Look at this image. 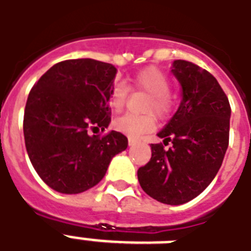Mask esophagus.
<instances>
[{"label":"esophagus","mask_w":251,"mask_h":251,"mask_svg":"<svg viewBox=\"0 0 251 251\" xmlns=\"http://www.w3.org/2000/svg\"><path fill=\"white\" fill-rule=\"evenodd\" d=\"M135 139H133V138H129V146H133V145H135Z\"/></svg>","instance_id":"1"}]
</instances>
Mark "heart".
Returning a JSON list of instances; mask_svg holds the SVG:
<instances>
[{
    "label": "heart",
    "instance_id": "heart-1",
    "mask_svg": "<svg viewBox=\"0 0 251 251\" xmlns=\"http://www.w3.org/2000/svg\"><path fill=\"white\" fill-rule=\"evenodd\" d=\"M171 79L161 69L150 66L142 69L131 78L130 88L149 94L143 112L146 114H125L114 120L113 127L129 138L137 139L143 134L156 129V117L167 120L175 108V96L171 94ZM130 88L125 83L114 84L109 94V105L116 112H121L126 105Z\"/></svg>",
    "mask_w": 251,
    "mask_h": 251
}]
</instances>
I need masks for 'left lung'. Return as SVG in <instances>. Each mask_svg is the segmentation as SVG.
Returning <instances> with one entry per match:
<instances>
[{"instance_id": "left-lung-1", "label": "left lung", "mask_w": 251, "mask_h": 251, "mask_svg": "<svg viewBox=\"0 0 251 251\" xmlns=\"http://www.w3.org/2000/svg\"><path fill=\"white\" fill-rule=\"evenodd\" d=\"M172 73L182 86V101L157 134L164 145H151L152 155L138 169V181L151 198L175 206L198 197L222 167L229 145L230 105L215 76L198 65L176 60Z\"/></svg>"}]
</instances>
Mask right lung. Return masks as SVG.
<instances>
[{
    "mask_svg": "<svg viewBox=\"0 0 251 251\" xmlns=\"http://www.w3.org/2000/svg\"><path fill=\"white\" fill-rule=\"evenodd\" d=\"M113 65L91 60L61 61L31 88L23 133L27 153L40 178L53 190L78 194L105 176L110 160L127 147L120 131H104L110 122Z\"/></svg>",
    "mask_w": 251,
    "mask_h": 251,
    "instance_id": "add662e5",
    "label": "right lung"
}]
</instances>
